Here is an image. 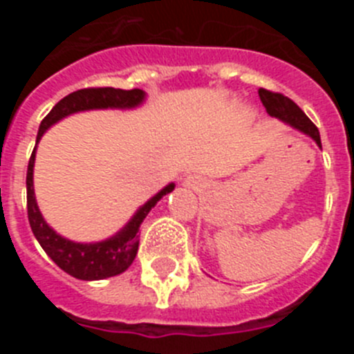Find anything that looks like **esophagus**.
Listing matches in <instances>:
<instances>
[{
	"mask_svg": "<svg viewBox=\"0 0 354 354\" xmlns=\"http://www.w3.org/2000/svg\"><path fill=\"white\" fill-rule=\"evenodd\" d=\"M187 183H195V180H193V177H189V179H187Z\"/></svg>",
	"mask_w": 354,
	"mask_h": 354,
	"instance_id": "1",
	"label": "esophagus"
}]
</instances>
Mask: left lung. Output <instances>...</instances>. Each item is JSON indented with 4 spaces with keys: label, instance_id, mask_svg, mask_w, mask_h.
<instances>
[{
    "label": "left lung",
    "instance_id": "left-lung-1",
    "mask_svg": "<svg viewBox=\"0 0 354 354\" xmlns=\"http://www.w3.org/2000/svg\"><path fill=\"white\" fill-rule=\"evenodd\" d=\"M259 97H261L262 104H264L266 111L271 115V117H277L280 120L287 122L296 129L303 131L305 134L312 136V138L317 142V145L321 147V136H319V129L315 127L314 122L306 117L301 111L298 104L294 101H290L289 97H286L283 93L271 92V90L259 88Z\"/></svg>",
    "mask_w": 354,
    "mask_h": 354
}]
</instances>
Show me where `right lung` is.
Returning <instances> with one entry per match:
<instances>
[{"label":"right lung","instance_id":"add662e5","mask_svg":"<svg viewBox=\"0 0 354 354\" xmlns=\"http://www.w3.org/2000/svg\"><path fill=\"white\" fill-rule=\"evenodd\" d=\"M143 90H122L113 86H93V88H81L68 93L60 102H56L55 108L49 111L44 120L40 122L37 142L44 134V131L53 126L60 118L67 117L76 111L97 108H133L143 101ZM33 162H35V149L31 152L30 162H28L26 174V200H28V220L33 230V236L40 243L44 252L48 253L58 268L65 273L72 274L80 280H102V278L120 274L133 264L140 245V225L145 220L149 211L158 204L162 196L174 189V184H168L165 189L147 202L133 220L126 225V228L102 243L93 245H80L72 241L64 239L53 230L40 214L37 207L35 195H33Z\"/></svg>","mask_w":354,"mask_h":354}]
</instances>
